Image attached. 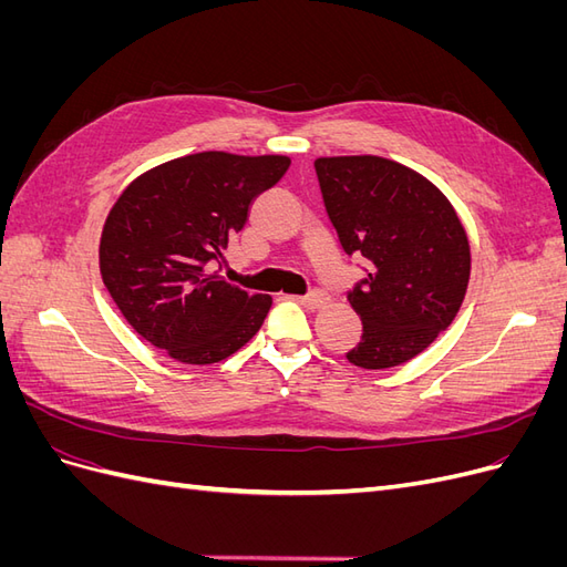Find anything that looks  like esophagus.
<instances>
[{
	"instance_id": "esophagus-1",
	"label": "esophagus",
	"mask_w": 567,
	"mask_h": 567,
	"mask_svg": "<svg viewBox=\"0 0 567 567\" xmlns=\"http://www.w3.org/2000/svg\"><path fill=\"white\" fill-rule=\"evenodd\" d=\"M298 302L300 305H305L307 310H319V307H323L326 302H329V293H326V290H312V293H307V296H302V298H298Z\"/></svg>"
}]
</instances>
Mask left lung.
Segmentation results:
<instances>
[{
  "mask_svg": "<svg viewBox=\"0 0 567 567\" xmlns=\"http://www.w3.org/2000/svg\"><path fill=\"white\" fill-rule=\"evenodd\" d=\"M321 196L338 241L364 257L367 277L348 300L362 369L400 367L454 321L471 279V246L456 210L414 169L381 156L317 158Z\"/></svg>",
  "mask_w": 567,
  "mask_h": 567,
  "instance_id": "obj_1",
  "label": "left lung"
}]
</instances>
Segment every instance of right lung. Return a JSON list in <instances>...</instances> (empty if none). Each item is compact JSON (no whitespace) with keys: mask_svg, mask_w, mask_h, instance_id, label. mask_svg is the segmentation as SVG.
I'll use <instances>...</instances> for the list:
<instances>
[{"mask_svg":"<svg viewBox=\"0 0 567 567\" xmlns=\"http://www.w3.org/2000/svg\"><path fill=\"white\" fill-rule=\"evenodd\" d=\"M288 165L286 156L203 151L148 169L120 194L101 231V279L151 346L184 364H215L260 331L271 298L248 296L210 265Z\"/></svg>","mask_w":567,"mask_h":567,"instance_id":"add662e5","label":"right lung"}]
</instances>
